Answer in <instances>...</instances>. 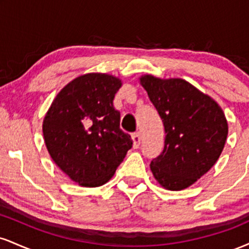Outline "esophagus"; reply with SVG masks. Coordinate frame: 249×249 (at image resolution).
<instances>
[{
  "label": "esophagus",
  "mask_w": 249,
  "mask_h": 249,
  "mask_svg": "<svg viewBox=\"0 0 249 249\" xmlns=\"http://www.w3.org/2000/svg\"><path fill=\"white\" fill-rule=\"evenodd\" d=\"M132 141H133V147L134 148H138L139 146H141V133L139 132H134L132 134Z\"/></svg>",
  "instance_id": "34e87169"
}]
</instances>
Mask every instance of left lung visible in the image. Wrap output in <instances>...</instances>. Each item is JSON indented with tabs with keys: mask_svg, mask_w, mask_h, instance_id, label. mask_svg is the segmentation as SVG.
<instances>
[{
	"mask_svg": "<svg viewBox=\"0 0 249 249\" xmlns=\"http://www.w3.org/2000/svg\"><path fill=\"white\" fill-rule=\"evenodd\" d=\"M165 127L162 152L150 167L170 191L184 190L211 170L224 150L228 125L218 103L180 78H141Z\"/></svg>",
	"mask_w": 249,
	"mask_h": 249,
	"instance_id": "left-lung-1",
	"label": "left lung"
}]
</instances>
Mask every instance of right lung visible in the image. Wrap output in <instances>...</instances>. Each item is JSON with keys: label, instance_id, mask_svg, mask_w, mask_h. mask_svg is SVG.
<instances>
[{"label": "right lung", "instance_id": "obj_1", "mask_svg": "<svg viewBox=\"0 0 249 249\" xmlns=\"http://www.w3.org/2000/svg\"><path fill=\"white\" fill-rule=\"evenodd\" d=\"M121 79L107 73L77 77L59 91L43 121L51 158L81 186L97 187L112 178L132 139L119 127L113 98Z\"/></svg>", "mask_w": 249, "mask_h": 249}]
</instances>
